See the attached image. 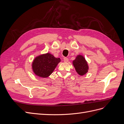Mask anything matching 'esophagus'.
I'll list each match as a JSON object with an SVG mask.
<instances>
[{"instance_id":"34e87169","label":"esophagus","mask_w":124,"mask_h":124,"mask_svg":"<svg viewBox=\"0 0 124 124\" xmlns=\"http://www.w3.org/2000/svg\"><path fill=\"white\" fill-rule=\"evenodd\" d=\"M68 61H69V59L68 58L65 57V58H64V59H63V61H64V62H68Z\"/></svg>"}]
</instances>
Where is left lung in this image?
Listing matches in <instances>:
<instances>
[{"instance_id":"8db88e82","label":"left lung","mask_w":124,"mask_h":124,"mask_svg":"<svg viewBox=\"0 0 124 124\" xmlns=\"http://www.w3.org/2000/svg\"><path fill=\"white\" fill-rule=\"evenodd\" d=\"M72 63L77 72L80 76H83L88 72V65L83 56L81 55H77Z\"/></svg>"}]
</instances>
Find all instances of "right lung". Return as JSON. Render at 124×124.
<instances>
[{"label":"right lung","instance_id":"1","mask_svg":"<svg viewBox=\"0 0 124 124\" xmlns=\"http://www.w3.org/2000/svg\"><path fill=\"white\" fill-rule=\"evenodd\" d=\"M59 58H56L49 53L41 54L35 57L32 62V69L37 76L41 78H47L61 62Z\"/></svg>","mask_w":124,"mask_h":124}]
</instances>
